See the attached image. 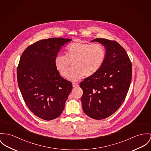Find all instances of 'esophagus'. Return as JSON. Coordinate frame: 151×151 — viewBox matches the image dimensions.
I'll list each match as a JSON object with an SVG mask.
<instances>
[{
  "label": "esophagus",
  "mask_w": 151,
  "mask_h": 151,
  "mask_svg": "<svg viewBox=\"0 0 151 151\" xmlns=\"http://www.w3.org/2000/svg\"><path fill=\"white\" fill-rule=\"evenodd\" d=\"M72 86L73 88H76V87H79V84L78 83H72Z\"/></svg>",
  "instance_id": "1"
}]
</instances>
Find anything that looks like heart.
<instances>
[{"label":"heart","instance_id":"heart-1","mask_svg":"<svg viewBox=\"0 0 151 151\" xmlns=\"http://www.w3.org/2000/svg\"><path fill=\"white\" fill-rule=\"evenodd\" d=\"M106 50L99 44H91L81 41H76L67 45L65 56L58 55L55 65L59 74L66 78L70 64L72 68L68 78L76 81L83 76L90 77L95 74L104 63Z\"/></svg>","mask_w":151,"mask_h":151}]
</instances>
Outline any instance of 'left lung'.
<instances>
[{
  "mask_svg": "<svg viewBox=\"0 0 151 151\" xmlns=\"http://www.w3.org/2000/svg\"><path fill=\"white\" fill-rule=\"evenodd\" d=\"M106 49L104 63L93 76L80 83L84 113L95 119L114 114L124 102L132 80V66L124 48L115 41L96 38Z\"/></svg>",
  "mask_w": 151,
  "mask_h": 151,
  "instance_id": "8db88e82",
  "label": "left lung"
}]
</instances>
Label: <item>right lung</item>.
Instances as JSON below:
<instances>
[{"label": "right lung", "instance_id": "1", "mask_svg": "<svg viewBox=\"0 0 151 151\" xmlns=\"http://www.w3.org/2000/svg\"><path fill=\"white\" fill-rule=\"evenodd\" d=\"M72 40L51 38L27 47L17 68V80L23 100L29 110L42 119H54L62 113L72 88L55 65L61 47Z\"/></svg>", "mask_w": 151, "mask_h": 151}]
</instances>
